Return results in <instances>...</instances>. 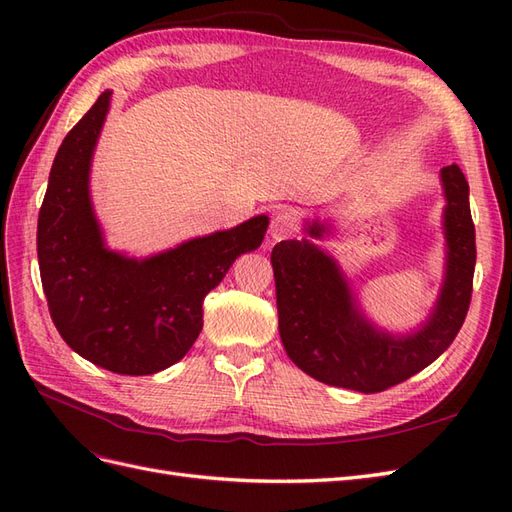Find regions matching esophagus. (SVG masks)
<instances>
[{"instance_id":"34e87169","label":"esophagus","mask_w":512,"mask_h":512,"mask_svg":"<svg viewBox=\"0 0 512 512\" xmlns=\"http://www.w3.org/2000/svg\"><path fill=\"white\" fill-rule=\"evenodd\" d=\"M297 232V218L288 211H280L273 215L271 226H269V235L273 241H282L292 237Z\"/></svg>"}]
</instances>
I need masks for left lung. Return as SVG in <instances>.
<instances>
[{"mask_svg":"<svg viewBox=\"0 0 512 512\" xmlns=\"http://www.w3.org/2000/svg\"><path fill=\"white\" fill-rule=\"evenodd\" d=\"M444 190V280L425 322L412 333H389L371 322L337 260L312 239L331 232L305 222L309 240L273 247L280 337L290 361L324 384L380 393L412 378L453 344L472 299L476 235L470 185L457 164L440 170Z\"/></svg>","mask_w":512,"mask_h":512,"instance_id":"1","label":"left lung"}]
</instances>
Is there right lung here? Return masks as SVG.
<instances>
[{
  "mask_svg": "<svg viewBox=\"0 0 512 512\" xmlns=\"http://www.w3.org/2000/svg\"><path fill=\"white\" fill-rule=\"evenodd\" d=\"M111 96L100 94L53 160L38 215L40 277L55 327L76 354L113 374L149 376L188 354L203 329L205 297L241 254L258 250L269 218L145 258L111 250L89 192Z\"/></svg>",
  "mask_w": 512,
  "mask_h": 512,
  "instance_id": "right-lung-1",
  "label": "right lung"
}]
</instances>
